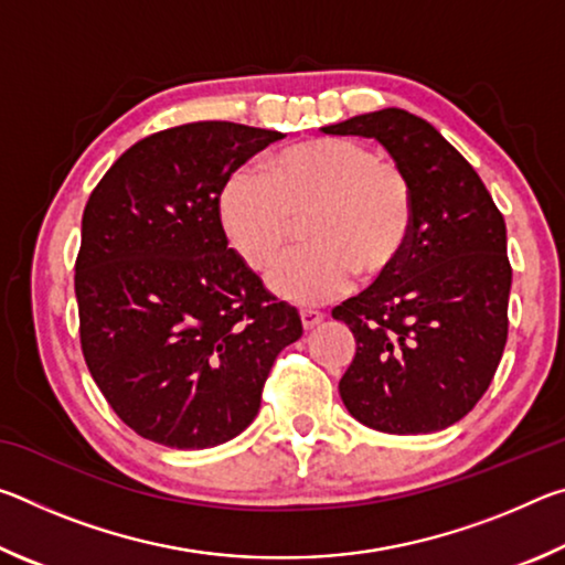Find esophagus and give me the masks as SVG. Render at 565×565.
<instances>
[{
  "instance_id": "34e87169",
  "label": "esophagus",
  "mask_w": 565,
  "mask_h": 565,
  "mask_svg": "<svg viewBox=\"0 0 565 565\" xmlns=\"http://www.w3.org/2000/svg\"><path fill=\"white\" fill-rule=\"evenodd\" d=\"M321 321H323V313H321V311L301 309V323H303V329H306V331L313 329V327H317V323H321Z\"/></svg>"
}]
</instances>
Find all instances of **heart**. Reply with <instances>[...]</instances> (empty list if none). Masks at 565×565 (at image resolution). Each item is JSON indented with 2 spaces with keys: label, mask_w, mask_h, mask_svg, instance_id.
<instances>
[{
  "label": "heart",
  "mask_w": 565,
  "mask_h": 565,
  "mask_svg": "<svg viewBox=\"0 0 565 565\" xmlns=\"http://www.w3.org/2000/svg\"><path fill=\"white\" fill-rule=\"evenodd\" d=\"M218 218L254 271L279 259L306 218L309 246L274 266L269 289L301 306L379 281L404 259L416 218L406 171L356 139L317 137L281 149L266 174L236 169L218 191Z\"/></svg>",
  "instance_id": "obj_1"
}]
</instances>
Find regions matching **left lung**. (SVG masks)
I'll return each mask as SVG.
<instances>
[{"mask_svg": "<svg viewBox=\"0 0 565 565\" xmlns=\"http://www.w3.org/2000/svg\"><path fill=\"white\" fill-rule=\"evenodd\" d=\"M366 137L414 186L404 259L333 309L356 339L339 394L384 434H434L461 420L491 386L509 339L505 222L476 169L426 119L381 109L323 127Z\"/></svg>", "mask_w": 565, "mask_h": 565, "instance_id": "left-lung-1", "label": "left lung"}]
</instances>
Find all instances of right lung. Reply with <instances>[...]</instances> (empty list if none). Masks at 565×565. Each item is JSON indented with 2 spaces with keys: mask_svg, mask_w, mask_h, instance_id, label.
<instances>
[{
  "mask_svg": "<svg viewBox=\"0 0 565 565\" xmlns=\"http://www.w3.org/2000/svg\"><path fill=\"white\" fill-rule=\"evenodd\" d=\"M281 137L234 121L157 131L114 161L84 206L82 353L141 438L186 451L232 441L259 414L279 351L303 333L218 218L226 177Z\"/></svg>",
  "mask_w": 565,
  "mask_h": 565,
  "instance_id": "add662e5",
  "label": "right lung"
}]
</instances>
